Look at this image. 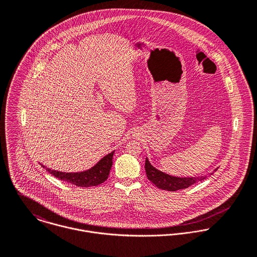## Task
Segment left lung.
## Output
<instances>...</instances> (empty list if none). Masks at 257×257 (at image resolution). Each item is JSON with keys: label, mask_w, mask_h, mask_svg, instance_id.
<instances>
[{"label": "left lung", "mask_w": 257, "mask_h": 257, "mask_svg": "<svg viewBox=\"0 0 257 257\" xmlns=\"http://www.w3.org/2000/svg\"><path fill=\"white\" fill-rule=\"evenodd\" d=\"M146 172H147V179L149 181H151L157 188L162 190H167V191H177L181 189H186L191 185L207 178V176L190 177V178H179V177L170 176L153 167L149 163L147 158L146 159Z\"/></svg>", "instance_id": "obj_1"}]
</instances>
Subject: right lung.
Wrapping results in <instances>:
<instances>
[{
  "label": "right lung",
  "instance_id": "right-lung-1",
  "mask_svg": "<svg viewBox=\"0 0 257 257\" xmlns=\"http://www.w3.org/2000/svg\"><path fill=\"white\" fill-rule=\"evenodd\" d=\"M113 151L110 154L103 157L93 168L78 173H65L51 169L46 170L59 180L73 184L78 187H91L104 183L110 174V168L112 165ZM43 166V165H42Z\"/></svg>",
  "mask_w": 257,
  "mask_h": 257
}]
</instances>
